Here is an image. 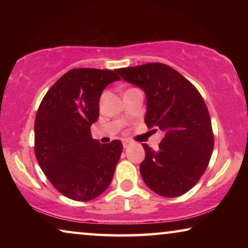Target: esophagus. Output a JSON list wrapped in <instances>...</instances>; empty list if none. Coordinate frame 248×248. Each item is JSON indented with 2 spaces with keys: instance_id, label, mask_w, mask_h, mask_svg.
Wrapping results in <instances>:
<instances>
[{
  "instance_id": "obj_1",
  "label": "esophagus",
  "mask_w": 248,
  "mask_h": 248,
  "mask_svg": "<svg viewBox=\"0 0 248 248\" xmlns=\"http://www.w3.org/2000/svg\"><path fill=\"white\" fill-rule=\"evenodd\" d=\"M132 142L130 140H123V147L124 148H128L131 145Z\"/></svg>"
}]
</instances>
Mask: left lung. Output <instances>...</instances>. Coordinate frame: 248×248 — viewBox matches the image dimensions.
<instances>
[{"label":"left lung","instance_id":"left-lung-1","mask_svg":"<svg viewBox=\"0 0 248 248\" xmlns=\"http://www.w3.org/2000/svg\"><path fill=\"white\" fill-rule=\"evenodd\" d=\"M116 72L144 90L145 124L165 133L157 151L142 144L145 158L140 172L144 183L165 198L185 194L204 174L215 145L204 99L186 78L164 63L123 67Z\"/></svg>","mask_w":248,"mask_h":248}]
</instances>
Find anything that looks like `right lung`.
Returning <instances> with one entry per match:
<instances>
[{"mask_svg": "<svg viewBox=\"0 0 248 248\" xmlns=\"http://www.w3.org/2000/svg\"><path fill=\"white\" fill-rule=\"evenodd\" d=\"M118 80L116 70L72 69L50 87L37 110V161L54 187L74 201L96 199L113 179L123 144H101L90 127L99 116L101 93Z\"/></svg>", "mask_w": 248, "mask_h": 248, "instance_id": "obj_1", "label": "right lung"}]
</instances>
